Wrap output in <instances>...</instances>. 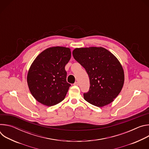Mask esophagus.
<instances>
[{"label":"esophagus","instance_id":"34e87169","mask_svg":"<svg viewBox=\"0 0 149 149\" xmlns=\"http://www.w3.org/2000/svg\"><path fill=\"white\" fill-rule=\"evenodd\" d=\"M78 82H75L74 84V86H78Z\"/></svg>","mask_w":149,"mask_h":149}]
</instances>
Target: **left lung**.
<instances>
[{"mask_svg": "<svg viewBox=\"0 0 149 149\" xmlns=\"http://www.w3.org/2000/svg\"><path fill=\"white\" fill-rule=\"evenodd\" d=\"M72 55L89 76L90 87L84 94L85 100L98 107L112 102L124 82V70L117 58L102 47L75 48Z\"/></svg>", "mask_w": 149, "mask_h": 149, "instance_id": "8db88e82", "label": "left lung"}]
</instances>
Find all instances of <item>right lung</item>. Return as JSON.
<instances>
[{
    "instance_id": "right-lung-1",
    "label": "right lung",
    "mask_w": 149,
    "mask_h": 149,
    "mask_svg": "<svg viewBox=\"0 0 149 149\" xmlns=\"http://www.w3.org/2000/svg\"><path fill=\"white\" fill-rule=\"evenodd\" d=\"M71 56L69 48L54 47L42 51L33 61L27 82L31 93L39 102L52 106L65 98L71 86L67 82L65 67Z\"/></svg>"
}]
</instances>
